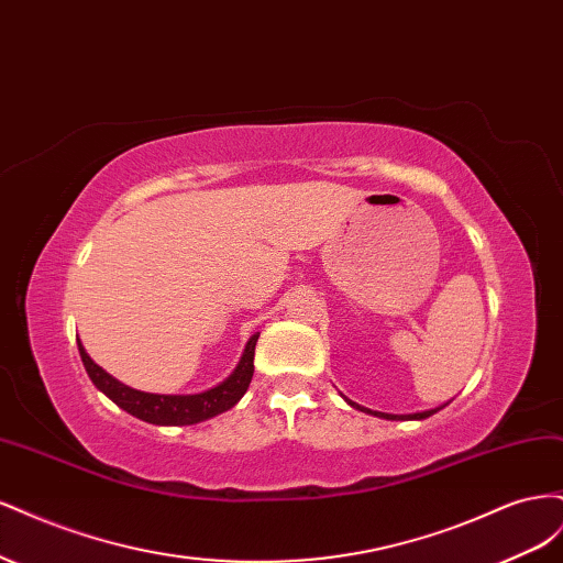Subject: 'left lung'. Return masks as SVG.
<instances>
[{
    "label": "left lung",
    "mask_w": 563,
    "mask_h": 563,
    "mask_svg": "<svg viewBox=\"0 0 563 563\" xmlns=\"http://www.w3.org/2000/svg\"><path fill=\"white\" fill-rule=\"evenodd\" d=\"M343 399L352 406V408H356V411H364V413H368V416H376V418H385V420H424V418H430V416H434L437 411H441V408L444 406H449V401L444 404V406H437V408H430V411H420V413H408V416H395V413H380V411H371V408H364V406H360V404H354L352 399H347L345 395H343Z\"/></svg>",
    "instance_id": "8db88e82"
}]
</instances>
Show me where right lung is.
<instances>
[{"label": "right lung", "instance_id": "add662e5", "mask_svg": "<svg viewBox=\"0 0 563 563\" xmlns=\"http://www.w3.org/2000/svg\"><path fill=\"white\" fill-rule=\"evenodd\" d=\"M258 335L261 333L249 338L242 360L230 373V378H225L223 383L211 389L199 391V395H152V391L133 389L112 378L108 371L100 368L87 354V350H84L79 338H77V347L91 383L103 391L106 397H110L119 408H124L126 413L152 424H195L223 411H230V408L244 397V391L249 389V383L253 378V354H255V343H258Z\"/></svg>", "mask_w": 563, "mask_h": 563}]
</instances>
